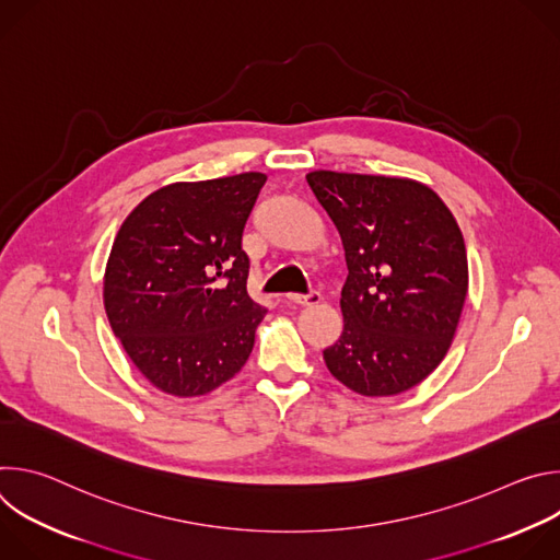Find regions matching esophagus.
Returning a JSON list of instances; mask_svg holds the SVG:
<instances>
[{
  "label": "esophagus",
  "mask_w": 560,
  "mask_h": 560,
  "mask_svg": "<svg viewBox=\"0 0 560 560\" xmlns=\"http://www.w3.org/2000/svg\"><path fill=\"white\" fill-rule=\"evenodd\" d=\"M322 292H316V290H312V292H307V294H288V301L290 303H296V305H316V303H322Z\"/></svg>",
  "instance_id": "obj_1"
}]
</instances>
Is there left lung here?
<instances>
[{
  "mask_svg": "<svg viewBox=\"0 0 560 560\" xmlns=\"http://www.w3.org/2000/svg\"><path fill=\"white\" fill-rule=\"evenodd\" d=\"M307 186L335 221L348 264L343 332L324 350L335 378L363 396L401 394L443 361L467 294L460 228L412 179L316 171Z\"/></svg>",
  "mask_w": 560,
  "mask_h": 560,
  "instance_id": "left-lung-1",
  "label": "left lung"
}]
</instances>
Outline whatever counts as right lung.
Segmentation results:
<instances>
[{"label": "right lung", "mask_w": 560, "mask_h": 560, "mask_svg": "<svg viewBox=\"0 0 560 560\" xmlns=\"http://www.w3.org/2000/svg\"><path fill=\"white\" fill-rule=\"evenodd\" d=\"M266 175L171 184L145 197L113 244L104 305L137 370L199 396L248 361L266 307L248 294L242 236Z\"/></svg>", "instance_id": "1"}]
</instances>
